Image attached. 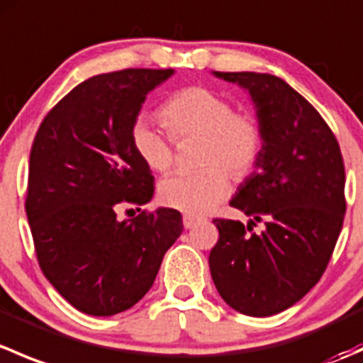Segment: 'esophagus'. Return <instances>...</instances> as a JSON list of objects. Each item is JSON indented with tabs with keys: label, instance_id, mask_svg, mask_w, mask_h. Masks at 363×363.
Masks as SVG:
<instances>
[{
	"label": "esophagus",
	"instance_id": "obj_1",
	"mask_svg": "<svg viewBox=\"0 0 363 363\" xmlns=\"http://www.w3.org/2000/svg\"><path fill=\"white\" fill-rule=\"evenodd\" d=\"M199 221H200L199 218H193V216H189V214H184V216H182V225H184V228H186V230L195 228V226L199 225Z\"/></svg>",
	"mask_w": 363,
	"mask_h": 363
}]
</instances>
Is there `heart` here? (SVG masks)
Returning <instances> with one entry per match:
<instances>
[{
  "label": "heart",
  "mask_w": 363,
  "mask_h": 363,
  "mask_svg": "<svg viewBox=\"0 0 363 363\" xmlns=\"http://www.w3.org/2000/svg\"><path fill=\"white\" fill-rule=\"evenodd\" d=\"M168 135L147 121L138 119L131 142L142 161L155 172L174 164V141L202 137L200 172H179L160 184V200L189 216L212 211L230 191V177L244 179L255 170L263 149V128L255 113L233 111L232 100L218 91L191 86L172 94L161 107Z\"/></svg>",
  "instance_id": "b5f03b06"
}]
</instances>
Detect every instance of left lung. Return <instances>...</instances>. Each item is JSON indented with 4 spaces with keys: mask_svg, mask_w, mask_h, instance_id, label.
Returning a JSON list of instances; mask_svg holds the SVG:
<instances>
[{
    "mask_svg": "<svg viewBox=\"0 0 363 363\" xmlns=\"http://www.w3.org/2000/svg\"><path fill=\"white\" fill-rule=\"evenodd\" d=\"M250 91L263 128L256 170L230 205L250 225L216 218L219 239L208 255L221 298L247 316H272L298 302L327 269L342 228L344 161L320 112L269 73L214 72ZM256 222L266 228L252 232Z\"/></svg>",
    "mask_w": 363,
    "mask_h": 363,
    "instance_id": "1",
    "label": "left lung"
}]
</instances>
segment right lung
Here are the masks:
<instances>
[{
  "label": "right lung",
  "instance_id": "obj_1",
  "mask_svg": "<svg viewBox=\"0 0 363 363\" xmlns=\"http://www.w3.org/2000/svg\"><path fill=\"white\" fill-rule=\"evenodd\" d=\"M172 73L126 68L91 77L50 108L33 140L26 214L36 258L60 295L91 316L133 307L182 233L175 208L117 218L152 200L155 177L131 130L149 91Z\"/></svg>",
  "mask_w": 363,
  "mask_h": 363
}]
</instances>
